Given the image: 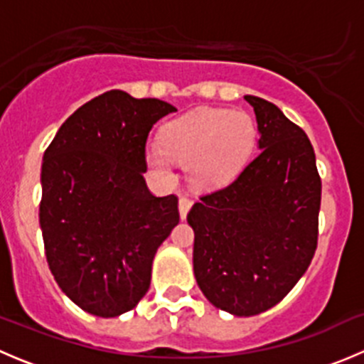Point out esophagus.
Returning <instances> with one entry per match:
<instances>
[{
	"mask_svg": "<svg viewBox=\"0 0 364 364\" xmlns=\"http://www.w3.org/2000/svg\"><path fill=\"white\" fill-rule=\"evenodd\" d=\"M178 208H179V216H181V220H185L186 215H188L190 208H192V200L186 199V197H181V199H179Z\"/></svg>",
	"mask_w": 364,
	"mask_h": 364,
	"instance_id": "34e87169",
	"label": "esophagus"
}]
</instances>
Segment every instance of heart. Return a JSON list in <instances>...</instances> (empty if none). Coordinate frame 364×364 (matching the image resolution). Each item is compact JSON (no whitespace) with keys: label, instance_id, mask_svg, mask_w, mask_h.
<instances>
[{"label":"heart","instance_id":"b5f03b06","mask_svg":"<svg viewBox=\"0 0 364 364\" xmlns=\"http://www.w3.org/2000/svg\"><path fill=\"white\" fill-rule=\"evenodd\" d=\"M255 124L243 112L199 109L168 121L160 144L146 148L149 168L161 179L174 178L172 161L185 165L188 183L209 190L232 181L250 156Z\"/></svg>","mask_w":364,"mask_h":364}]
</instances>
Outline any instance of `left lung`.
Segmentation results:
<instances>
[{"label":"left lung","instance_id":"1","mask_svg":"<svg viewBox=\"0 0 364 364\" xmlns=\"http://www.w3.org/2000/svg\"><path fill=\"white\" fill-rule=\"evenodd\" d=\"M255 159L190 209L193 274L213 306L252 317L280 303L314 259L321 178L310 139L274 104L247 95Z\"/></svg>","mask_w":364,"mask_h":364}]
</instances>
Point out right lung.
<instances>
[{
  "label": "right lung",
  "instance_id": "right-lung-1",
  "mask_svg": "<svg viewBox=\"0 0 364 364\" xmlns=\"http://www.w3.org/2000/svg\"><path fill=\"white\" fill-rule=\"evenodd\" d=\"M178 111L112 90L77 109L43 153L40 229L49 269L84 311L117 317L151 284L155 253L178 225V197L144 181L153 124Z\"/></svg>",
  "mask_w": 364,
  "mask_h": 364
}]
</instances>
